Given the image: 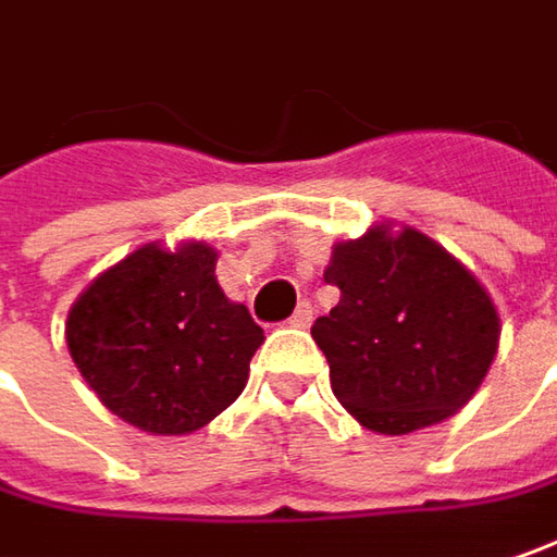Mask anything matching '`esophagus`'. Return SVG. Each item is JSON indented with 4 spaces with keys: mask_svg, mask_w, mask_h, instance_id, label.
<instances>
[{
    "mask_svg": "<svg viewBox=\"0 0 557 557\" xmlns=\"http://www.w3.org/2000/svg\"><path fill=\"white\" fill-rule=\"evenodd\" d=\"M294 329H307L310 322H313V304L310 300H300L297 304V310L292 313V320H288Z\"/></svg>",
    "mask_w": 557,
    "mask_h": 557,
    "instance_id": "esophagus-1",
    "label": "esophagus"
}]
</instances>
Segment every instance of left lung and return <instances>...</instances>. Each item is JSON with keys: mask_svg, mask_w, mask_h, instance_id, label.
<instances>
[{"mask_svg": "<svg viewBox=\"0 0 557 557\" xmlns=\"http://www.w3.org/2000/svg\"><path fill=\"white\" fill-rule=\"evenodd\" d=\"M325 282L342 297L310 335L332 392L382 435L455 417L498 350V313L476 275L417 228L373 225L332 250Z\"/></svg>", "mask_w": 557, "mask_h": 557, "instance_id": "8db88e82", "label": "left lung"}]
</instances>
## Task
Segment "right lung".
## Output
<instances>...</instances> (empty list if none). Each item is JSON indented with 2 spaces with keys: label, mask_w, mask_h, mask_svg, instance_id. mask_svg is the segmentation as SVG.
I'll list each match as a JSON object with an SVG mask.
<instances>
[{
  "label": "right lung",
  "mask_w": 557,
  "mask_h": 557,
  "mask_svg": "<svg viewBox=\"0 0 557 557\" xmlns=\"http://www.w3.org/2000/svg\"><path fill=\"white\" fill-rule=\"evenodd\" d=\"M219 253L190 240L144 244L81 294L65 322L71 360L115 417L187 435L247 385L263 329L215 282Z\"/></svg>",
  "instance_id": "add662e5"
}]
</instances>
